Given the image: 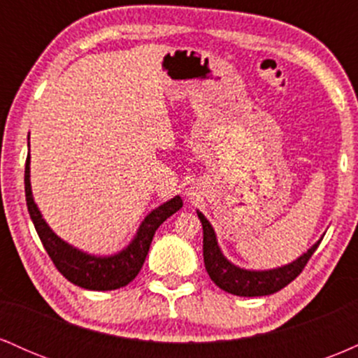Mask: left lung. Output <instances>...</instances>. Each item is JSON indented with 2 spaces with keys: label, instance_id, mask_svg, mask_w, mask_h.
Here are the masks:
<instances>
[{
  "label": "left lung",
  "instance_id": "8db88e82",
  "mask_svg": "<svg viewBox=\"0 0 358 358\" xmlns=\"http://www.w3.org/2000/svg\"><path fill=\"white\" fill-rule=\"evenodd\" d=\"M200 222L203 227V262L205 269H207L208 276L220 289L227 291V293L236 294V296H268V294L276 293L282 287L289 285L293 279L299 276L303 269H305L306 262L313 256L316 248L320 245L315 242L310 249L306 250L303 256H299L296 261L289 262V264L281 266L276 269L268 271H254L244 269L239 266L232 264L227 257L224 256L217 242L215 231H213L212 224L205 219L202 212L196 210Z\"/></svg>",
  "mask_w": 358,
  "mask_h": 358
}]
</instances>
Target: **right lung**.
Listing matches in <instances>:
<instances>
[{
    "mask_svg": "<svg viewBox=\"0 0 358 358\" xmlns=\"http://www.w3.org/2000/svg\"><path fill=\"white\" fill-rule=\"evenodd\" d=\"M28 139H30V134H28ZM24 195H27V207L36 234L55 268L60 271L62 276H65V279H69L76 286L90 291H110L129 285L143 268L156 229L183 207L182 199L176 195L175 199L168 200L148 213L139 225L134 239L124 249L110 256H94L60 239L45 222L31 193L30 153L27 156V165H24Z\"/></svg>",
    "mask_w": 358,
    "mask_h": 358,
    "instance_id": "add662e5",
    "label": "right lung"
}]
</instances>
